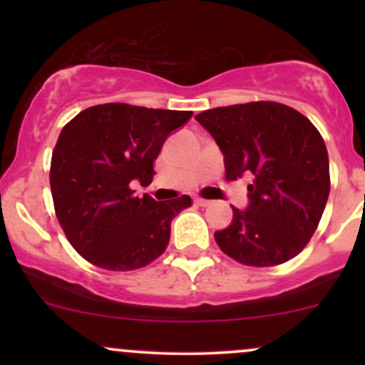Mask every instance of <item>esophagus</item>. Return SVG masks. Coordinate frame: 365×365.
Here are the masks:
<instances>
[{"label":"esophagus","mask_w":365,"mask_h":365,"mask_svg":"<svg viewBox=\"0 0 365 365\" xmlns=\"http://www.w3.org/2000/svg\"><path fill=\"white\" fill-rule=\"evenodd\" d=\"M195 204H197V206H200V207H206V206H209V204H211V200H207V199H200V197H197V199H195Z\"/></svg>","instance_id":"34e87169"}]
</instances>
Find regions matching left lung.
<instances>
[{
    "label": "left lung",
    "mask_w": 365,
    "mask_h": 365,
    "mask_svg": "<svg viewBox=\"0 0 365 365\" xmlns=\"http://www.w3.org/2000/svg\"><path fill=\"white\" fill-rule=\"evenodd\" d=\"M195 120L225 156L226 178H252L249 204L215 233L226 255L247 266L290 261L316 232L329 195V159L317 128L290 106L257 101L215 108Z\"/></svg>",
    "instance_id": "1"
}]
</instances>
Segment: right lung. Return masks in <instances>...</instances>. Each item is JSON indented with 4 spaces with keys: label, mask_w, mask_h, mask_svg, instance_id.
I'll return each mask as SVG.
<instances>
[{
    "label": "right lung",
    "mask_w": 365,
    "mask_h": 365,
    "mask_svg": "<svg viewBox=\"0 0 365 365\" xmlns=\"http://www.w3.org/2000/svg\"><path fill=\"white\" fill-rule=\"evenodd\" d=\"M190 118L192 111L110 103L87 108L63 127L49 183L58 221L83 259L130 271L165 252L171 220L190 206V197L139 199L132 185L153 182L163 144Z\"/></svg>",
    "instance_id": "1"
}]
</instances>
